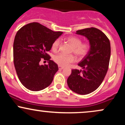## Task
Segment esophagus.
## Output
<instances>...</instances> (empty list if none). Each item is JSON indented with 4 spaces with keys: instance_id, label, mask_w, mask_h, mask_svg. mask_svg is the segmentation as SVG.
<instances>
[{
    "instance_id": "esophagus-1",
    "label": "esophagus",
    "mask_w": 125,
    "mask_h": 125,
    "mask_svg": "<svg viewBox=\"0 0 125 125\" xmlns=\"http://www.w3.org/2000/svg\"><path fill=\"white\" fill-rule=\"evenodd\" d=\"M64 67H62V66H59V69L60 70H62V69H63Z\"/></svg>"
}]
</instances>
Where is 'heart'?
<instances>
[{"label": "heart", "mask_w": 125, "mask_h": 125, "mask_svg": "<svg viewBox=\"0 0 125 125\" xmlns=\"http://www.w3.org/2000/svg\"><path fill=\"white\" fill-rule=\"evenodd\" d=\"M66 41L72 46V52L79 57H83L87 53L89 49V45L86 43H81L82 41L77 37L71 36L66 38ZM60 46V40L56 39L53 42L52 45V49L53 52L58 51ZM54 61L61 66H67L75 61L73 55H65L63 54H58L54 57Z\"/></svg>", "instance_id": "b5f03b06"}]
</instances>
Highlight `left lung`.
<instances>
[{
  "label": "left lung",
  "mask_w": 125,
  "mask_h": 125,
  "mask_svg": "<svg viewBox=\"0 0 125 125\" xmlns=\"http://www.w3.org/2000/svg\"><path fill=\"white\" fill-rule=\"evenodd\" d=\"M76 34L87 38L90 48L78 63L82 69L72 70L67 83L74 92L87 94L98 88L106 74L110 58V44L106 36L98 29L79 30Z\"/></svg>",
  "instance_id": "8db88e82"
}]
</instances>
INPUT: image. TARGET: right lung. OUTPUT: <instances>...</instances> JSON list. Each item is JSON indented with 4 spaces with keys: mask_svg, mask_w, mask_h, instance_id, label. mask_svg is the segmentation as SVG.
<instances>
[{
    "mask_svg": "<svg viewBox=\"0 0 125 125\" xmlns=\"http://www.w3.org/2000/svg\"><path fill=\"white\" fill-rule=\"evenodd\" d=\"M53 31L37 22L21 28L13 43V62L16 73L21 84L31 91H39L47 87L58 71V64L47 53L54 41L62 35ZM48 64L41 65V60Z\"/></svg>",
    "mask_w": 125,
    "mask_h": 125,
    "instance_id": "obj_1",
    "label": "right lung"
}]
</instances>
